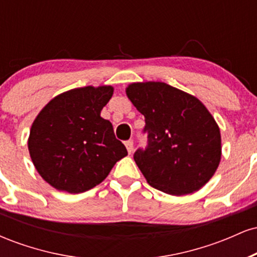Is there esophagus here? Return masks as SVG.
Returning a JSON list of instances; mask_svg holds the SVG:
<instances>
[{
  "label": "esophagus",
  "mask_w": 257,
  "mask_h": 257,
  "mask_svg": "<svg viewBox=\"0 0 257 257\" xmlns=\"http://www.w3.org/2000/svg\"><path fill=\"white\" fill-rule=\"evenodd\" d=\"M125 147H126V150H128V152L132 153L133 152V147H134V143H133V140L125 141Z\"/></svg>",
  "instance_id": "1"
}]
</instances>
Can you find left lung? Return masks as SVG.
<instances>
[{
	"label": "left lung",
	"mask_w": 257,
	"mask_h": 257,
	"mask_svg": "<svg viewBox=\"0 0 257 257\" xmlns=\"http://www.w3.org/2000/svg\"><path fill=\"white\" fill-rule=\"evenodd\" d=\"M128 99L145 116L149 146L134 153L147 184L172 196L200 190L221 161L216 120L196 96L164 82H137Z\"/></svg>",
	"instance_id": "8db88e82"
}]
</instances>
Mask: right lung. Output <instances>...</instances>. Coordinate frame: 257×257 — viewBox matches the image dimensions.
Returning a JSON list of instances; mask_svg holds the SVG:
<instances>
[{
    "label": "right lung",
    "mask_w": 257,
    "mask_h": 257,
    "mask_svg": "<svg viewBox=\"0 0 257 257\" xmlns=\"http://www.w3.org/2000/svg\"><path fill=\"white\" fill-rule=\"evenodd\" d=\"M112 85H87L53 98L32 123L28 147L42 179L59 191L82 193L107 178L128 155L100 113Z\"/></svg>",
    "instance_id": "right-lung-1"
}]
</instances>
